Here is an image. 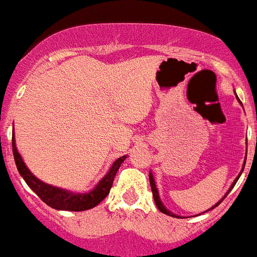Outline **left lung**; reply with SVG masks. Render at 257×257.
Listing matches in <instances>:
<instances>
[{
    "label": "left lung",
    "instance_id": "1",
    "mask_svg": "<svg viewBox=\"0 0 257 257\" xmlns=\"http://www.w3.org/2000/svg\"><path fill=\"white\" fill-rule=\"evenodd\" d=\"M239 177L240 176H237V179L235 180V183L232 184V187H231V189L233 187H235V184H236V181H237V180H239ZM149 181H151V188H152V193H153V199H155V203H156V205H157V208H159V211L160 212H163V213H165V215H169V216H173V217H177V216H175L173 215V213H172V212H169V211H167V209H165V207L164 205H163V203H161L160 201V197H159V193H157V189H156V185H155V180H153V176H152V173H149ZM231 189H229V191H231ZM228 191V192H229ZM227 196V195H225ZM225 196H224V197H225ZM224 197H223V200H224ZM223 200H221V201H223ZM221 201H220V203H221ZM220 203H217L215 205V207H217V205H219ZM213 207V208H215ZM212 209V208H211Z\"/></svg>",
    "mask_w": 257,
    "mask_h": 257
}]
</instances>
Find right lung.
<instances>
[{
    "label": "right lung",
    "mask_w": 257,
    "mask_h": 257,
    "mask_svg": "<svg viewBox=\"0 0 257 257\" xmlns=\"http://www.w3.org/2000/svg\"><path fill=\"white\" fill-rule=\"evenodd\" d=\"M12 147H13L14 161H16V165H17V169L20 172V175L22 176V179L25 180V183L29 185L30 189L46 205H49V207L54 208V209H60V211H86V209L96 207L97 204H100L106 197L109 191H110L114 176H116L117 171L120 168L121 163L125 160V156L117 159L113 163L112 168L108 172V175L101 180L98 185L92 192L80 195V193H70V192L64 191V189H58L56 187L48 185V184L40 181L37 177H34L30 173L29 169L26 168V165L24 164L21 156L18 155L17 148H16V143H14V135L12 137Z\"/></svg>",
    "instance_id": "add662e5"
}]
</instances>
